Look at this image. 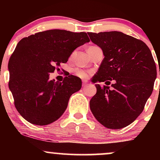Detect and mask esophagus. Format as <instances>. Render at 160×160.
I'll return each mask as SVG.
<instances>
[{"label":"esophagus","instance_id":"1","mask_svg":"<svg viewBox=\"0 0 160 160\" xmlns=\"http://www.w3.org/2000/svg\"><path fill=\"white\" fill-rule=\"evenodd\" d=\"M87 83H88L87 80H82V86H86V85H87Z\"/></svg>","mask_w":160,"mask_h":160}]
</instances>
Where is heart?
I'll use <instances>...</instances> for the list:
<instances>
[{
	"label": "heart",
	"mask_w": 160,
	"mask_h": 160,
	"mask_svg": "<svg viewBox=\"0 0 160 160\" xmlns=\"http://www.w3.org/2000/svg\"><path fill=\"white\" fill-rule=\"evenodd\" d=\"M73 74L80 78H86L89 76V71H86L83 69L77 68L73 69Z\"/></svg>",
	"instance_id": "heart-1"
}]
</instances>
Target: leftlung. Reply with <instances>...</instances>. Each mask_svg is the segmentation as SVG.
I'll use <instances>...</instances> for the list:
<instances>
[{"label": "left lung", "mask_w": 160, "mask_h": 160, "mask_svg": "<svg viewBox=\"0 0 160 160\" xmlns=\"http://www.w3.org/2000/svg\"><path fill=\"white\" fill-rule=\"evenodd\" d=\"M88 34L104 56L93 80L108 85L95 84L96 94L89 102L91 111L106 128H124L142 113L153 92L157 66L152 53L142 40L122 32ZM111 81L114 83L110 88Z\"/></svg>", "instance_id": "1"}]
</instances>
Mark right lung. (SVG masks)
Segmentation results:
<instances>
[{
    "label": "right lung",
    "mask_w": 160,
    "mask_h": 160,
    "mask_svg": "<svg viewBox=\"0 0 160 160\" xmlns=\"http://www.w3.org/2000/svg\"><path fill=\"white\" fill-rule=\"evenodd\" d=\"M89 41L86 32L52 29L24 38L8 63L10 88L18 112L28 122L46 126L63 114L81 80L69 75L62 82L49 80L56 67L66 63L77 47Z\"/></svg>",
    "instance_id": "1"
}]
</instances>
